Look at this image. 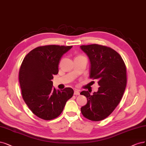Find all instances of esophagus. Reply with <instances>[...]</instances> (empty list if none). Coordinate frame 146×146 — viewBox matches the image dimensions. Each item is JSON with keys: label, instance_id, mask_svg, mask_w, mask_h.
Wrapping results in <instances>:
<instances>
[{"label": "esophagus", "instance_id": "obj_1", "mask_svg": "<svg viewBox=\"0 0 146 146\" xmlns=\"http://www.w3.org/2000/svg\"><path fill=\"white\" fill-rule=\"evenodd\" d=\"M74 95H80V92H79V90H78L77 89H75L74 90Z\"/></svg>", "mask_w": 146, "mask_h": 146}]
</instances>
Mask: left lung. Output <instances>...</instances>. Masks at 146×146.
Returning <instances> with one entry per match:
<instances>
[{
    "label": "left lung",
    "mask_w": 146,
    "mask_h": 146,
    "mask_svg": "<svg viewBox=\"0 0 146 146\" xmlns=\"http://www.w3.org/2000/svg\"><path fill=\"white\" fill-rule=\"evenodd\" d=\"M90 62V78L98 81L97 92L86 90L80 94L88 102L82 106L83 116L91 121L104 119L120 102L126 86V68L120 55L113 49L97 44L80 46Z\"/></svg>",
    "instance_id": "8db88e82"
}]
</instances>
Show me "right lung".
I'll return each mask as SVG.
<instances>
[{
    "label": "right lung",
    "instance_id": "add662e5",
    "mask_svg": "<svg viewBox=\"0 0 146 146\" xmlns=\"http://www.w3.org/2000/svg\"><path fill=\"white\" fill-rule=\"evenodd\" d=\"M72 46L47 45L33 49L23 60L19 71L22 97L33 113L51 120L61 114L66 102L74 94L71 88L56 90L51 80L58 72L63 54Z\"/></svg>",
    "mask_w": 146,
    "mask_h": 146
}]
</instances>
